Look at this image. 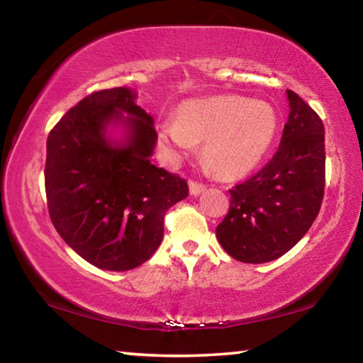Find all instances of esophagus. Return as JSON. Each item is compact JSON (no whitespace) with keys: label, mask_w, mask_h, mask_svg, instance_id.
Listing matches in <instances>:
<instances>
[{"label":"esophagus","mask_w":363,"mask_h":363,"mask_svg":"<svg viewBox=\"0 0 363 363\" xmlns=\"http://www.w3.org/2000/svg\"><path fill=\"white\" fill-rule=\"evenodd\" d=\"M206 190V187L203 186V184H199V182H194V181H190L189 182V192H190V195H200L201 192H205Z\"/></svg>","instance_id":"1"}]
</instances>
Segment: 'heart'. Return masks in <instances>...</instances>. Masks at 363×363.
Returning <instances> with one entry per match:
<instances>
[{
    "label": "heart",
    "mask_w": 363,
    "mask_h": 363,
    "mask_svg": "<svg viewBox=\"0 0 363 363\" xmlns=\"http://www.w3.org/2000/svg\"><path fill=\"white\" fill-rule=\"evenodd\" d=\"M277 133V115L269 104L224 94L182 102L176 120H163L158 140L179 160L203 143V162L213 173L235 179L251 173L266 157Z\"/></svg>",
    "instance_id": "b5f03b06"
}]
</instances>
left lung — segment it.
I'll return each mask as SVG.
<instances>
[{
	"label": "left lung",
	"instance_id": "left-lung-1",
	"mask_svg": "<svg viewBox=\"0 0 363 363\" xmlns=\"http://www.w3.org/2000/svg\"><path fill=\"white\" fill-rule=\"evenodd\" d=\"M290 115L279 150L230 192L216 237L233 259L261 264L290 251L311 229L325 190V130L314 110L286 89Z\"/></svg>",
	"mask_w": 363,
	"mask_h": 363
}]
</instances>
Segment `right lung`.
Returning a JSON list of instances; mask_svg holds the SVG:
<instances>
[{"label": "right lung", "instance_id": "right-lung-1", "mask_svg": "<svg viewBox=\"0 0 363 363\" xmlns=\"http://www.w3.org/2000/svg\"><path fill=\"white\" fill-rule=\"evenodd\" d=\"M130 88L102 89L67 112L46 143L45 186L59 235L93 266L123 272L163 240L187 182L152 163L157 131ZM118 129L120 137H112Z\"/></svg>", "mask_w": 363, "mask_h": 363}]
</instances>
